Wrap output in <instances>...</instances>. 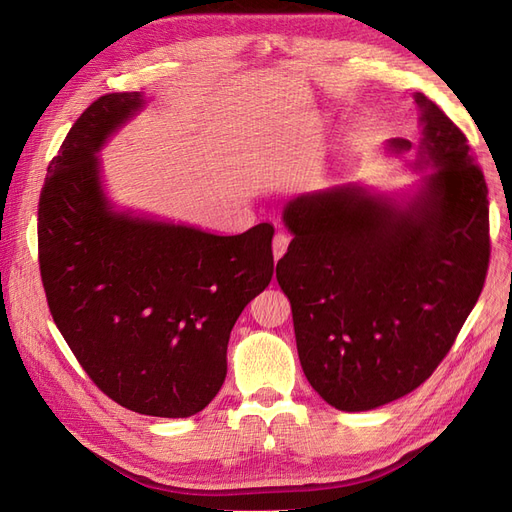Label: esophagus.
Here are the masks:
<instances>
[{
	"label": "esophagus",
	"instance_id": "1",
	"mask_svg": "<svg viewBox=\"0 0 512 512\" xmlns=\"http://www.w3.org/2000/svg\"><path fill=\"white\" fill-rule=\"evenodd\" d=\"M288 243H290V237L286 235V232H277V235L273 237V258L275 260H280L286 254Z\"/></svg>",
	"mask_w": 512,
	"mask_h": 512
}]
</instances>
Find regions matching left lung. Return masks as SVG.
Segmentation results:
<instances>
[{"label":"left lung","mask_w":512,"mask_h":512,"mask_svg":"<svg viewBox=\"0 0 512 512\" xmlns=\"http://www.w3.org/2000/svg\"><path fill=\"white\" fill-rule=\"evenodd\" d=\"M421 158L436 173L408 200L335 188L294 198V239L277 262L303 374L337 410L408 395L442 363L489 269L487 183L468 138L416 94ZM391 147L410 151L395 138Z\"/></svg>","instance_id":"8db88e82"}]
</instances>
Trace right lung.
<instances>
[{"label": "right lung", "instance_id": "1", "mask_svg": "<svg viewBox=\"0 0 512 512\" xmlns=\"http://www.w3.org/2000/svg\"><path fill=\"white\" fill-rule=\"evenodd\" d=\"M141 106L138 91L106 94L74 121L40 192V275L59 333L104 395L185 418L222 389L230 331L273 277V226L220 237L113 211L96 153Z\"/></svg>", "mask_w": 512, "mask_h": 512}]
</instances>
